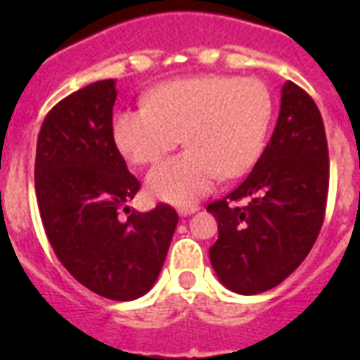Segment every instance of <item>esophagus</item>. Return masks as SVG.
Returning <instances> with one entry per match:
<instances>
[{"mask_svg": "<svg viewBox=\"0 0 360 360\" xmlns=\"http://www.w3.org/2000/svg\"><path fill=\"white\" fill-rule=\"evenodd\" d=\"M198 205H194V203H192V205H179V207H177V213L181 214V217H188V214H192V213H196L198 211Z\"/></svg>", "mask_w": 360, "mask_h": 360, "instance_id": "1", "label": "esophagus"}]
</instances>
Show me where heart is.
<instances>
[{
	"label": "heart",
	"mask_w": 360,
	"mask_h": 360,
	"mask_svg": "<svg viewBox=\"0 0 360 360\" xmlns=\"http://www.w3.org/2000/svg\"><path fill=\"white\" fill-rule=\"evenodd\" d=\"M146 104L115 115V146L132 164H155L183 134L188 149L147 175L149 194L172 203L202 198L222 175L246 174L273 117L271 91L257 78H183L157 87Z\"/></svg>",
	"instance_id": "1"
}]
</instances>
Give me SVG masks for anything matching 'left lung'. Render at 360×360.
<instances>
[{"label":"left lung","instance_id":"1","mask_svg":"<svg viewBox=\"0 0 360 360\" xmlns=\"http://www.w3.org/2000/svg\"><path fill=\"white\" fill-rule=\"evenodd\" d=\"M329 192V147L318 106L285 82L274 132L236 191L207 211L219 222L209 248L214 273L228 290L256 295L295 271L323 226ZM243 199L245 206H237Z\"/></svg>","mask_w":360,"mask_h":360}]
</instances>
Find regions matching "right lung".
Segmentation results:
<instances>
[{"instance_id": "1", "label": "right lung", "mask_w": 360, "mask_h": 360, "mask_svg": "<svg viewBox=\"0 0 360 360\" xmlns=\"http://www.w3.org/2000/svg\"><path fill=\"white\" fill-rule=\"evenodd\" d=\"M115 82L101 80L48 112L37 140L35 192L63 267L97 295L132 301L157 282L179 217L172 205L158 203L120 219L140 181L115 146Z\"/></svg>"}]
</instances>
